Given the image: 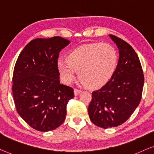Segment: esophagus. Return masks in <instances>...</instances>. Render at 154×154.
I'll use <instances>...</instances> for the list:
<instances>
[{"label":"esophagus","mask_w":154,"mask_h":154,"mask_svg":"<svg viewBox=\"0 0 154 154\" xmlns=\"http://www.w3.org/2000/svg\"><path fill=\"white\" fill-rule=\"evenodd\" d=\"M81 91H82L81 89H74V93H75V96L78 95V94L80 93Z\"/></svg>","instance_id":"34e87169"}]
</instances>
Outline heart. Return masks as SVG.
<instances>
[{"instance_id":"1","label":"heart","mask_w":154,"mask_h":154,"mask_svg":"<svg viewBox=\"0 0 154 154\" xmlns=\"http://www.w3.org/2000/svg\"><path fill=\"white\" fill-rule=\"evenodd\" d=\"M118 56L111 45L92 43L71 51L66 61L59 60L57 66L63 81L69 84L78 71L79 79L90 88L103 87L111 79L118 65Z\"/></svg>"}]
</instances>
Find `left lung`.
<instances>
[{
  "label": "left lung",
  "instance_id": "left-lung-1",
  "mask_svg": "<svg viewBox=\"0 0 154 154\" xmlns=\"http://www.w3.org/2000/svg\"><path fill=\"white\" fill-rule=\"evenodd\" d=\"M119 49V61L111 79L92 92L88 107L91 121L104 129L124 123L140 103L144 76L139 57L125 41L110 34Z\"/></svg>",
  "mask_w": 154,
  "mask_h": 154
}]
</instances>
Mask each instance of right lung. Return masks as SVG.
Instances as JSON below:
<instances>
[{
    "mask_svg": "<svg viewBox=\"0 0 154 154\" xmlns=\"http://www.w3.org/2000/svg\"><path fill=\"white\" fill-rule=\"evenodd\" d=\"M69 44L60 36L36 38L20 53L13 75V95L20 117L34 130H53L66 116L74 89L61 85L57 63L59 53Z\"/></svg>",
    "mask_w": 154,
    "mask_h": 154,
    "instance_id": "1",
    "label": "right lung"
}]
</instances>
